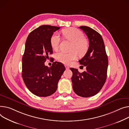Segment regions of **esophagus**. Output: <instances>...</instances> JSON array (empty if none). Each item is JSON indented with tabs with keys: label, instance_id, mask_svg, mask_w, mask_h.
Wrapping results in <instances>:
<instances>
[{
	"label": "esophagus",
	"instance_id": "1",
	"mask_svg": "<svg viewBox=\"0 0 129 129\" xmlns=\"http://www.w3.org/2000/svg\"><path fill=\"white\" fill-rule=\"evenodd\" d=\"M65 67H66V70H69V69H70V67L68 66L65 65Z\"/></svg>",
	"mask_w": 129,
	"mask_h": 129
}]
</instances>
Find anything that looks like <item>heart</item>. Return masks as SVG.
Here are the masks:
<instances>
[{
  "mask_svg": "<svg viewBox=\"0 0 129 129\" xmlns=\"http://www.w3.org/2000/svg\"><path fill=\"white\" fill-rule=\"evenodd\" d=\"M65 37L73 42L70 52H59L56 53V58L58 61L64 64H70L79 56H83L87 53L89 48L88 40L84 38L83 34L75 28H70L62 30ZM61 39L58 34H53L50 39V44L52 49L56 50L58 48Z\"/></svg>",
  "mask_w": 129,
  "mask_h": 129,
  "instance_id": "b5f03b06",
  "label": "heart"
}]
</instances>
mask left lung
Instances as JSON below:
<instances>
[{"mask_svg": "<svg viewBox=\"0 0 129 129\" xmlns=\"http://www.w3.org/2000/svg\"><path fill=\"white\" fill-rule=\"evenodd\" d=\"M79 28L86 34L89 41L87 52L79 61L86 67V71L80 73L77 69L71 68L73 72L72 81L76 94L88 98L95 95L103 87L107 78L108 57L100 34L85 26H81Z\"/></svg>", "mask_w": 129, "mask_h": 129, "instance_id": "obj_1", "label": "left lung"}]
</instances>
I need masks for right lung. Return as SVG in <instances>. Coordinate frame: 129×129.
<instances>
[{"instance_id":"obj_1","label":"right lung","mask_w":129,"mask_h":129,"mask_svg":"<svg viewBox=\"0 0 129 129\" xmlns=\"http://www.w3.org/2000/svg\"><path fill=\"white\" fill-rule=\"evenodd\" d=\"M59 27L41 25L32 31L26 41L22 57V78L28 89L40 97L52 95L65 70L64 65L54 62L48 67L45 62L53 53L50 39Z\"/></svg>"}]
</instances>
